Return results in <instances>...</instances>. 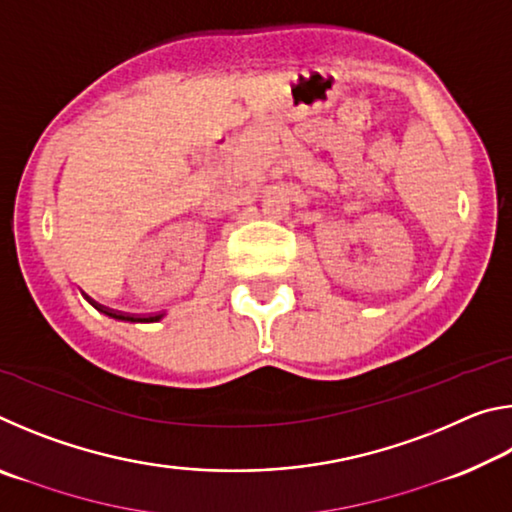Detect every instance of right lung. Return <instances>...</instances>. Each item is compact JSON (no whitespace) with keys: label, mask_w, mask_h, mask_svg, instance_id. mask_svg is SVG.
Masks as SVG:
<instances>
[{"label":"right lung","mask_w":512,"mask_h":512,"mask_svg":"<svg viewBox=\"0 0 512 512\" xmlns=\"http://www.w3.org/2000/svg\"><path fill=\"white\" fill-rule=\"evenodd\" d=\"M103 314L115 318V320H126V323H158L162 316H146V318H137V316H124V314H115V311H103Z\"/></svg>","instance_id":"right-lung-1"}]
</instances>
